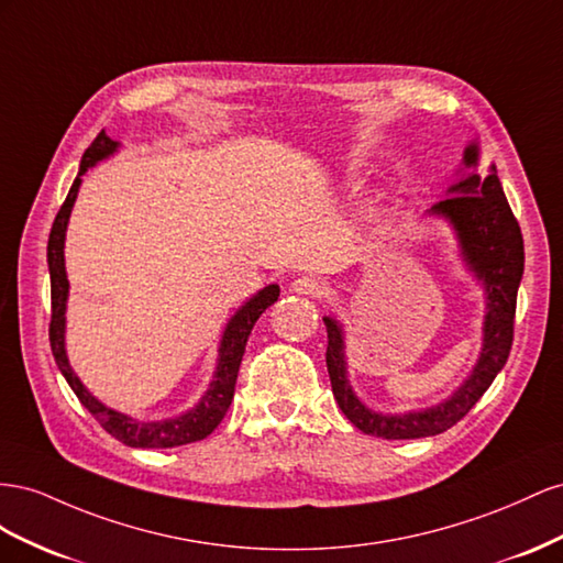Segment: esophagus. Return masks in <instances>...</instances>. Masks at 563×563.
Masks as SVG:
<instances>
[{
	"label": "esophagus",
	"mask_w": 563,
	"mask_h": 563,
	"mask_svg": "<svg viewBox=\"0 0 563 563\" xmlns=\"http://www.w3.org/2000/svg\"><path fill=\"white\" fill-rule=\"evenodd\" d=\"M292 292L307 295V297H323V295H328V283L323 278H316V276H301L292 283Z\"/></svg>",
	"instance_id": "1"
}]
</instances>
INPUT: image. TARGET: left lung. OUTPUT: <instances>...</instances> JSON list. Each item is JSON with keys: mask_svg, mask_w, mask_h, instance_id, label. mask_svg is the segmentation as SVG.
<instances>
[{"mask_svg": "<svg viewBox=\"0 0 563 563\" xmlns=\"http://www.w3.org/2000/svg\"><path fill=\"white\" fill-rule=\"evenodd\" d=\"M476 159L478 148L472 143L464 151V165L476 167ZM431 212L453 223L464 262L484 283L488 295L481 358L472 377L445 404L406 415H379L365 408L346 382L342 328L336 325V320L323 318L328 328L325 363L336 404L353 427L389 441L437 437L457 424L503 371L514 342V313H517V292L523 276V238L495 167H490L488 176L470 174L467 179H460L451 186V196L433 205Z\"/></svg>", "mask_w": 563, "mask_h": 563, "instance_id": "obj_1", "label": "left lung"}]
</instances>
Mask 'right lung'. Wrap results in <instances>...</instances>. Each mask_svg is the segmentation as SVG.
<instances>
[{
	"label": "right lung",
	"mask_w": 563,
	"mask_h": 563,
	"mask_svg": "<svg viewBox=\"0 0 563 563\" xmlns=\"http://www.w3.org/2000/svg\"><path fill=\"white\" fill-rule=\"evenodd\" d=\"M115 148H118V141L106 136V132H101L91 141V146L82 155V163H79L77 179L70 186L68 198L60 205V210L54 219V227L49 233V247H46V262H49V276H52V323H49L52 353L56 358L58 371L70 384L75 396L79 398V404L96 417V422H99L110 437H115L118 441L132 448H174V445L196 443L210 437L223 420V415L229 412L247 336L256 320H260V316L271 307L273 301H278L280 287L278 285L264 287L260 295H254L245 307L231 318V323L227 325V332H223V340H221L219 367H217L214 382L210 384V389H207L200 404L190 412L165 422H136L132 417L99 404V400L85 389V384L75 377L66 356V346H63V332H66V299H68L66 264H63V240H66V227H68L79 184H82V174L99 163V159L115 153Z\"/></svg>",
	"instance_id": "1"
}]
</instances>
